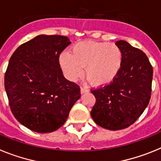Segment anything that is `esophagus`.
I'll use <instances>...</instances> for the list:
<instances>
[{"label": "esophagus", "instance_id": "1", "mask_svg": "<svg viewBox=\"0 0 161 161\" xmlns=\"http://www.w3.org/2000/svg\"><path fill=\"white\" fill-rule=\"evenodd\" d=\"M80 92H81V93H82V94H83V93L88 92V89L86 88V87H83V86H82V87H81Z\"/></svg>", "mask_w": 161, "mask_h": 161}]
</instances>
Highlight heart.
I'll use <instances>...</instances> for the list:
<instances>
[{"label": "heart", "mask_w": 161, "mask_h": 161, "mask_svg": "<svg viewBox=\"0 0 161 161\" xmlns=\"http://www.w3.org/2000/svg\"><path fill=\"white\" fill-rule=\"evenodd\" d=\"M123 63V53L115 44L106 42L83 41L75 44L70 54L64 52L59 64L68 79L75 81L85 75L96 86L110 84L119 74Z\"/></svg>", "instance_id": "1"}]
</instances>
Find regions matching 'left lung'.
<instances>
[{
	"instance_id": "obj_1",
	"label": "left lung",
	"mask_w": 161,
	"mask_h": 161,
	"mask_svg": "<svg viewBox=\"0 0 161 161\" xmlns=\"http://www.w3.org/2000/svg\"><path fill=\"white\" fill-rule=\"evenodd\" d=\"M123 53L119 74L108 85L92 89L96 104L91 115L98 125L117 130L129 127L143 113L152 94L153 69L146 54L124 40L116 42Z\"/></svg>"
}]
</instances>
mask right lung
<instances>
[{"instance_id":"obj_1","label":"right lung","mask_w":161,"mask_h":161,"mask_svg":"<svg viewBox=\"0 0 161 161\" xmlns=\"http://www.w3.org/2000/svg\"><path fill=\"white\" fill-rule=\"evenodd\" d=\"M66 36L40 35L21 44L11 56L5 88L13 115L26 128L50 133L64 125L80 98V87L65 79L60 54Z\"/></svg>"}]
</instances>
